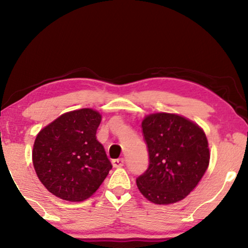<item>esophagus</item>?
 I'll return each mask as SVG.
<instances>
[{"mask_svg": "<svg viewBox=\"0 0 248 248\" xmlns=\"http://www.w3.org/2000/svg\"><path fill=\"white\" fill-rule=\"evenodd\" d=\"M111 164L115 168H118V167H123L124 164H125V159L124 158H118V159H114L113 161H111Z\"/></svg>", "mask_w": 248, "mask_h": 248, "instance_id": "1", "label": "esophagus"}]
</instances>
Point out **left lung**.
Segmentation results:
<instances>
[{
  "mask_svg": "<svg viewBox=\"0 0 248 248\" xmlns=\"http://www.w3.org/2000/svg\"><path fill=\"white\" fill-rule=\"evenodd\" d=\"M142 132L149 166L137 178L138 188L155 204L185 199L208 169L210 151L205 133L187 118L168 113L145 116Z\"/></svg>",
  "mask_w": 248,
  "mask_h": 248,
  "instance_id": "1",
  "label": "left lung"
}]
</instances>
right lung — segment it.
<instances>
[{
  "label": "right lung",
  "instance_id": "add662e5",
  "mask_svg": "<svg viewBox=\"0 0 248 248\" xmlns=\"http://www.w3.org/2000/svg\"><path fill=\"white\" fill-rule=\"evenodd\" d=\"M100 122L97 110L82 108L61 115L37 134L33 168L43 185L57 198L87 200L113 167L96 138Z\"/></svg>",
  "mask_w": 248,
  "mask_h": 248
}]
</instances>
